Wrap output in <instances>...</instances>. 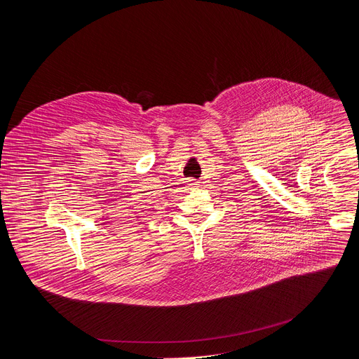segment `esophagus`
<instances>
[{"label":"esophagus","mask_w":359,"mask_h":359,"mask_svg":"<svg viewBox=\"0 0 359 359\" xmlns=\"http://www.w3.org/2000/svg\"><path fill=\"white\" fill-rule=\"evenodd\" d=\"M189 186H191V187H197V186H198V183H196V182H193V180H190V183H189Z\"/></svg>","instance_id":"esophagus-1"}]
</instances>
